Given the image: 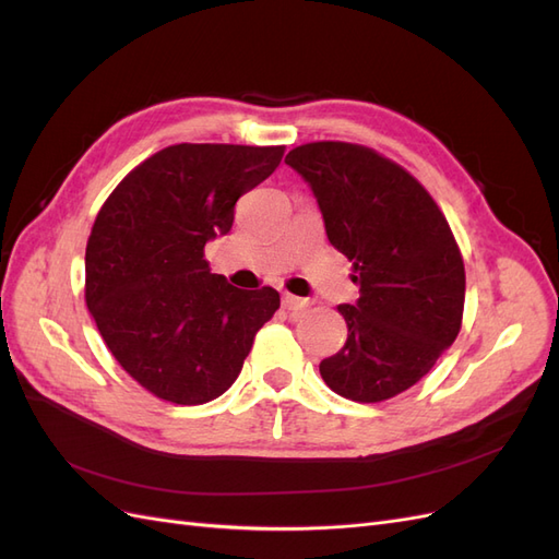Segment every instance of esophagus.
Listing matches in <instances>:
<instances>
[{"label":"esophagus","instance_id":"34e87169","mask_svg":"<svg viewBox=\"0 0 559 559\" xmlns=\"http://www.w3.org/2000/svg\"><path fill=\"white\" fill-rule=\"evenodd\" d=\"M282 306H284L286 310L300 312V310H306V308L310 306V298H298V296H292V294H284Z\"/></svg>","mask_w":559,"mask_h":559}]
</instances>
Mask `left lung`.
<instances>
[{
	"label": "left lung",
	"instance_id": "obj_1",
	"mask_svg": "<svg viewBox=\"0 0 559 559\" xmlns=\"http://www.w3.org/2000/svg\"><path fill=\"white\" fill-rule=\"evenodd\" d=\"M286 165L310 186L329 242L354 265V306H337L347 341L319 364L335 394L392 399L425 378L454 343L464 312V261L433 198L376 151L314 142Z\"/></svg>",
	"mask_w": 559,
	"mask_h": 559
}]
</instances>
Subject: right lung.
<instances>
[{
    "instance_id": "right-lung-1",
    "label": "right lung",
    "mask_w": 559,
    "mask_h": 559,
    "mask_svg": "<svg viewBox=\"0 0 559 559\" xmlns=\"http://www.w3.org/2000/svg\"><path fill=\"white\" fill-rule=\"evenodd\" d=\"M284 146L175 144L146 158L99 210L86 247V306L107 347L151 394L200 405L238 380L280 308L270 286L212 275L205 245L235 202L277 170Z\"/></svg>"
}]
</instances>
